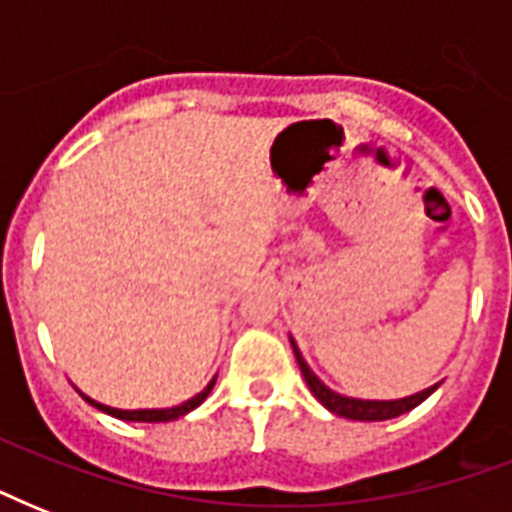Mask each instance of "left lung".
<instances>
[{
  "mask_svg": "<svg viewBox=\"0 0 512 512\" xmlns=\"http://www.w3.org/2000/svg\"><path fill=\"white\" fill-rule=\"evenodd\" d=\"M292 350H295L300 372H303L305 382H308V388H311L313 396L319 398L329 412L340 414V417H348V420H361V422L393 420V417H398V414L412 412L414 406H420L422 401H425V398L438 388V385H433V388L422 390V393H414V396H406V398H396V401H364V398L340 396V393H335V390H329L327 385H324V382L311 372V366L305 364L303 353H300V348L295 345V340H292Z\"/></svg>",
  "mask_w": 512,
  "mask_h": 512,
  "instance_id": "8db88e82",
  "label": "left lung"
}]
</instances>
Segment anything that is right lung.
Returning a JSON list of instances; mask_svg holds the SVG:
<instances>
[{"instance_id":"right-lung-1","label":"right lung","mask_w":512,"mask_h":512,"mask_svg":"<svg viewBox=\"0 0 512 512\" xmlns=\"http://www.w3.org/2000/svg\"><path fill=\"white\" fill-rule=\"evenodd\" d=\"M215 380L217 377H212V382H209L207 388L201 390L199 396H193L191 401H185V404L180 406H172V409H135V412H127V409H114V406H106V404H98V401H92V398H87L82 393L87 401H90L92 406H98L100 412L111 414V417H116V420H127V422H170V420H177V417H183V414H188L191 409H196V406L204 401V398L212 393V388H215Z\"/></svg>"}]
</instances>
